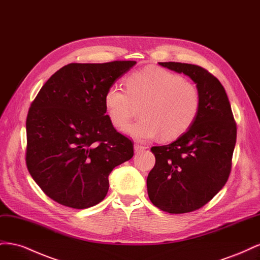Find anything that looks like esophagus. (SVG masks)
Instances as JSON below:
<instances>
[{
	"instance_id": "1",
	"label": "esophagus",
	"mask_w": 260,
	"mask_h": 260,
	"mask_svg": "<svg viewBox=\"0 0 260 260\" xmlns=\"http://www.w3.org/2000/svg\"><path fill=\"white\" fill-rule=\"evenodd\" d=\"M146 147L145 146H143V145H141V144H135V152L136 153H140V152H142V151H144Z\"/></svg>"
}]
</instances>
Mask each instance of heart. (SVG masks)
I'll list each match as a JSON object with an SVG mask.
<instances>
[{
  "label": "heart",
  "mask_w": 260,
  "mask_h": 260,
  "mask_svg": "<svg viewBox=\"0 0 260 260\" xmlns=\"http://www.w3.org/2000/svg\"><path fill=\"white\" fill-rule=\"evenodd\" d=\"M127 90L112 84L106 90L104 105L117 128H123L140 105V119L124 132L140 141L161 133L164 140H174L191 128L201 108L199 90L181 76L159 67H145L125 78Z\"/></svg>",
  "instance_id": "b5f03b06"
}]
</instances>
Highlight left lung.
Returning a JSON list of instances; mask_svg holds the SVG:
<instances>
[{
	"label": "left lung",
	"mask_w": 260,
	"mask_h": 260,
	"mask_svg": "<svg viewBox=\"0 0 260 260\" xmlns=\"http://www.w3.org/2000/svg\"><path fill=\"white\" fill-rule=\"evenodd\" d=\"M159 65L190 77L201 95V108L184 135L168 145L153 146L156 162L147 176L148 198L169 214L200 209L224 186L237 142L234 121L225 90L201 66L184 62Z\"/></svg>",
	"instance_id": "1"
}]
</instances>
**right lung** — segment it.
<instances>
[{
	"instance_id": "obj_1",
	"label": "right lung",
	"mask_w": 260,
	"mask_h": 260,
	"mask_svg": "<svg viewBox=\"0 0 260 260\" xmlns=\"http://www.w3.org/2000/svg\"><path fill=\"white\" fill-rule=\"evenodd\" d=\"M136 64L72 62L57 70L31 103L27 168L41 190L60 205H96L108 192L112 170L132 158L133 144L114 128L104 95Z\"/></svg>"
}]
</instances>
